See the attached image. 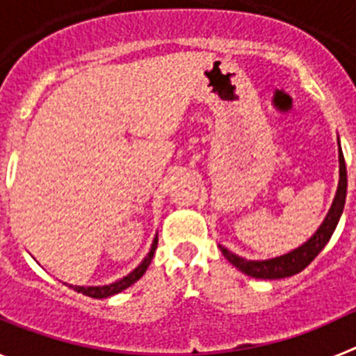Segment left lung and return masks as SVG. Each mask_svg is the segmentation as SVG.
Listing matches in <instances>:
<instances>
[{
    "instance_id": "obj_1",
    "label": "left lung",
    "mask_w": 356,
    "mask_h": 356,
    "mask_svg": "<svg viewBox=\"0 0 356 356\" xmlns=\"http://www.w3.org/2000/svg\"><path fill=\"white\" fill-rule=\"evenodd\" d=\"M346 191H348V175H346V162L344 155L341 151V143H339V187L335 197H333V203L330 207L328 213H326L325 221L321 222L319 228L316 229V234L308 238L307 242H303L301 246H298L296 250L289 251L285 254H280L275 259L267 260H248L242 259L238 254L232 253L229 250H226L225 246L219 244V250L225 254V259L229 264H234L238 271L244 273V275L251 276V278L257 280H280V278H289V276H294L298 273H301L308 264L316 259L317 254L323 251V248L328 244V241L332 238L333 232L337 228L339 219L342 216V210H344L346 203Z\"/></svg>"
}]
</instances>
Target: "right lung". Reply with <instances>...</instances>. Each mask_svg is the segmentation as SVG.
I'll use <instances>...</instances> for the list:
<instances>
[{"label": "right lung", "mask_w": 356, "mask_h": 356, "mask_svg": "<svg viewBox=\"0 0 356 356\" xmlns=\"http://www.w3.org/2000/svg\"><path fill=\"white\" fill-rule=\"evenodd\" d=\"M156 244H159V234H155V238H153V242H151L149 253L144 257L143 262L135 267L134 271L128 273L127 276L119 278L118 282H112V284H108V285H87V287H85V285H71V284H65V285H67V287H71L72 291L80 292V294H83V296H89V298H96V300H103V298H110V296L119 294V292H122L124 289L130 287V285H134L137 280L143 278V275L146 273L147 267H149L153 254H155Z\"/></svg>", "instance_id": "obj_1"}]
</instances>
